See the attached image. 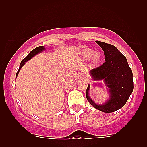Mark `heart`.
<instances>
[{"label": "heart", "mask_w": 147, "mask_h": 147, "mask_svg": "<svg viewBox=\"0 0 147 147\" xmlns=\"http://www.w3.org/2000/svg\"><path fill=\"white\" fill-rule=\"evenodd\" d=\"M82 55L85 59H90L92 58L93 64H98L101 60V54L90 49H85L82 51Z\"/></svg>", "instance_id": "obj_1"}]
</instances>
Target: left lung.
<instances>
[{"label": "left lung", "mask_w": 147, "mask_h": 147, "mask_svg": "<svg viewBox=\"0 0 147 147\" xmlns=\"http://www.w3.org/2000/svg\"><path fill=\"white\" fill-rule=\"evenodd\" d=\"M105 52L103 65L91 70L90 74L93 80H104L109 88V100L104 105L96 104L89 96L90 85L86 90V98L96 109L105 113H112L121 108L133 90L132 72L125 56L111 44L96 41Z\"/></svg>", "instance_id": "8db88e82"}]
</instances>
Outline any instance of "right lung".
Wrapping results in <instances>:
<instances>
[{
  "mask_svg": "<svg viewBox=\"0 0 147 147\" xmlns=\"http://www.w3.org/2000/svg\"><path fill=\"white\" fill-rule=\"evenodd\" d=\"M45 48H44V46H42V45H41V46H38V47L35 48L34 49H33V50L31 51V52L28 54V55L26 57L24 58V59H23V60L21 61V62H20V67H19V70H18V71L17 72L16 74V78H17V76L18 75V74H19V71H20V68H21L22 67H23L24 65H25L26 62H27L28 60H29L30 59H32L33 57H34L35 55H37V54H39V53L42 52V51L45 50Z\"/></svg>",
  "mask_w": 147,
  "mask_h": 147,
  "instance_id": "1",
  "label": "right lung"
}]
</instances>
